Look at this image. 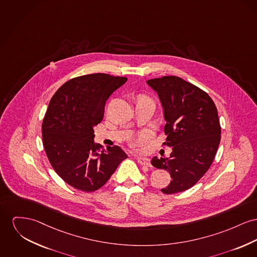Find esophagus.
<instances>
[{
  "label": "esophagus",
  "mask_w": 257,
  "mask_h": 257,
  "mask_svg": "<svg viewBox=\"0 0 257 257\" xmlns=\"http://www.w3.org/2000/svg\"><path fill=\"white\" fill-rule=\"evenodd\" d=\"M137 162L141 165V166H146V167H151V163L149 158L147 157H137Z\"/></svg>",
  "instance_id": "esophagus-1"
}]
</instances>
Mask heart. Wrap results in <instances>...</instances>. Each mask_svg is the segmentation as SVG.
Returning a JSON list of instances; mask_svg holds the SVG:
<instances>
[{"label":"heart","mask_w":257,"mask_h":257,"mask_svg":"<svg viewBox=\"0 0 257 257\" xmlns=\"http://www.w3.org/2000/svg\"><path fill=\"white\" fill-rule=\"evenodd\" d=\"M142 98H144V97H142Z\"/></svg>","instance_id":"obj_1"}]
</instances>
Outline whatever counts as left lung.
Masks as SVG:
<instances>
[{
	"instance_id": "obj_1",
	"label": "left lung",
	"mask_w": 257,
	"mask_h": 257,
	"mask_svg": "<svg viewBox=\"0 0 257 257\" xmlns=\"http://www.w3.org/2000/svg\"><path fill=\"white\" fill-rule=\"evenodd\" d=\"M158 94L166 120L164 144L172 147L170 158L151 160L157 169L171 174L165 194L183 192L195 185L212 164L217 152L221 127L217 109L209 95L183 79L166 76L148 80Z\"/></svg>"
}]
</instances>
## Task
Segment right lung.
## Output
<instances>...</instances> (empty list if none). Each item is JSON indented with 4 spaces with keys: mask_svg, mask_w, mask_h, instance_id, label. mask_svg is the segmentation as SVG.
Masks as SVG:
<instances>
[{
    "mask_svg": "<svg viewBox=\"0 0 257 257\" xmlns=\"http://www.w3.org/2000/svg\"><path fill=\"white\" fill-rule=\"evenodd\" d=\"M126 81L90 74L66 82L52 96L43 120V143L53 170L70 186L85 192L101 188L127 158L119 146L104 149L93 135L107 99Z\"/></svg>",
    "mask_w": 257,
    "mask_h": 257,
    "instance_id": "obj_1",
    "label": "right lung"
}]
</instances>
